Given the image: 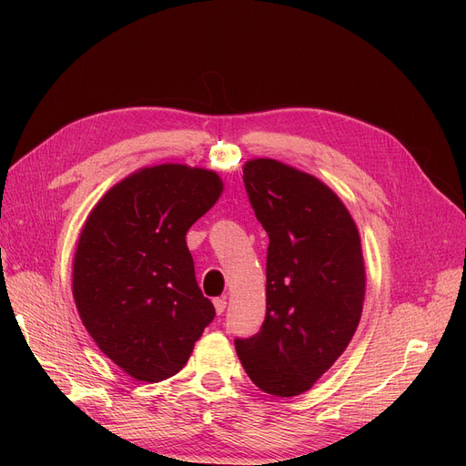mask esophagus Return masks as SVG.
<instances>
[{
  "mask_svg": "<svg viewBox=\"0 0 466 466\" xmlns=\"http://www.w3.org/2000/svg\"><path fill=\"white\" fill-rule=\"evenodd\" d=\"M213 306H215V311L220 315L225 309H227V300L225 299H215L213 300Z\"/></svg>",
  "mask_w": 466,
  "mask_h": 466,
  "instance_id": "esophagus-1",
  "label": "esophagus"
}]
</instances>
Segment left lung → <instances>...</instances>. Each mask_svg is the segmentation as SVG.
Here are the masks:
<instances>
[{"label":"left lung","instance_id":"obj_1","mask_svg":"<svg viewBox=\"0 0 466 466\" xmlns=\"http://www.w3.org/2000/svg\"><path fill=\"white\" fill-rule=\"evenodd\" d=\"M266 255V317L236 338L251 381L268 395L297 397L319 380L351 341L364 302L359 230L338 196L304 171L272 158L243 167Z\"/></svg>","mask_w":466,"mask_h":466}]
</instances>
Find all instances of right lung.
Returning a JSON list of instances; mask_svg holds the SVG:
<instances>
[{
	"instance_id": "add662e5",
	"label": "right lung",
	"mask_w": 466,
	"mask_h": 466,
	"mask_svg": "<svg viewBox=\"0 0 466 466\" xmlns=\"http://www.w3.org/2000/svg\"><path fill=\"white\" fill-rule=\"evenodd\" d=\"M220 190L213 171L153 166L115 185L86 218L73 299L97 348L139 381L177 374L213 321L185 236Z\"/></svg>"
}]
</instances>
